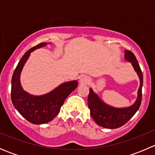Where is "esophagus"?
<instances>
[{"instance_id": "esophagus-1", "label": "esophagus", "mask_w": 155, "mask_h": 155, "mask_svg": "<svg viewBox=\"0 0 155 155\" xmlns=\"http://www.w3.org/2000/svg\"><path fill=\"white\" fill-rule=\"evenodd\" d=\"M79 82H80V84H82V85H87V84H88L89 82H90V79H89L87 76H82V77H81V79H79Z\"/></svg>"}]
</instances>
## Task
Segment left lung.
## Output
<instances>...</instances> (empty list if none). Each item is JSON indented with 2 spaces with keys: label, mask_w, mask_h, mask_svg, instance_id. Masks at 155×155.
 I'll list each match as a JSON object with an SVG mask.
<instances>
[{
  "label": "left lung",
  "mask_w": 155,
  "mask_h": 155,
  "mask_svg": "<svg viewBox=\"0 0 155 155\" xmlns=\"http://www.w3.org/2000/svg\"><path fill=\"white\" fill-rule=\"evenodd\" d=\"M125 58L132 63L134 70L138 74L140 80V86L138 91V98L135 104L128 108L117 109L104 104L95 94L92 89H90L87 104L90 109L91 115L98 125L109 129H115L125 124L134 115L141 105L142 88L143 84V76L140 64L134 53L130 51H125Z\"/></svg>",
  "instance_id": "8db88e82"
}]
</instances>
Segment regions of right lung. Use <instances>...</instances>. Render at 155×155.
Masks as SVG:
<instances>
[{
  "mask_svg": "<svg viewBox=\"0 0 155 155\" xmlns=\"http://www.w3.org/2000/svg\"><path fill=\"white\" fill-rule=\"evenodd\" d=\"M47 44L41 43L26 51L12 76L11 100L18 112L29 122L40 124L51 121L60 112L61 106L70 93L78 86L77 81L65 82L47 94L36 97L24 91L20 85V73L32 51Z\"/></svg>",
  "mask_w": 155,
  "mask_h": 155,
  "instance_id": "1",
  "label": "right lung"
}]
</instances>
